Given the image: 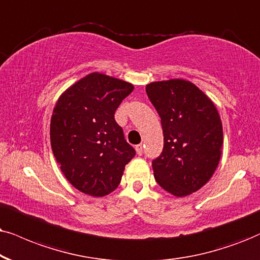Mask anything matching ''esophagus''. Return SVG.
<instances>
[{
  "instance_id": "34e87169",
  "label": "esophagus",
  "mask_w": 260,
  "mask_h": 260,
  "mask_svg": "<svg viewBox=\"0 0 260 260\" xmlns=\"http://www.w3.org/2000/svg\"><path fill=\"white\" fill-rule=\"evenodd\" d=\"M136 151L138 154L143 153V145H141V144H139V145H136Z\"/></svg>"
}]
</instances>
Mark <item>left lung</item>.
Instances as JSON below:
<instances>
[{
	"mask_svg": "<svg viewBox=\"0 0 260 260\" xmlns=\"http://www.w3.org/2000/svg\"><path fill=\"white\" fill-rule=\"evenodd\" d=\"M146 93L162 123L164 146L152 162L158 185L175 197L202 188L217 168L223 128L213 102L183 79L154 81Z\"/></svg>",
	"mask_w": 260,
	"mask_h": 260,
	"instance_id": "1",
	"label": "left lung"
}]
</instances>
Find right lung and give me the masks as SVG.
<instances>
[{"label": "right lung", "instance_id": "add662e5", "mask_svg": "<svg viewBox=\"0 0 260 260\" xmlns=\"http://www.w3.org/2000/svg\"><path fill=\"white\" fill-rule=\"evenodd\" d=\"M134 86L98 73L87 74L61 94L50 122L56 162L75 188L104 197L120 185L136 150L124 139L115 111Z\"/></svg>", "mask_w": 260, "mask_h": 260}]
</instances>
